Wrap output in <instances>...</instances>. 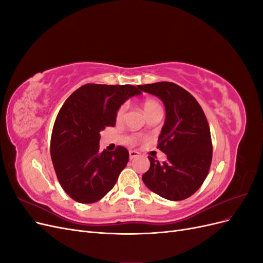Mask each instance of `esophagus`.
<instances>
[{
	"label": "esophagus",
	"instance_id": "34e87169",
	"mask_svg": "<svg viewBox=\"0 0 263 263\" xmlns=\"http://www.w3.org/2000/svg\"><path fill=\"white\" fill-rule=\"evenodd\" d=\"M139 155L138 151L136 150H129V159H134L135 157H137Z\"/></svg>",
	"mask_w": 263,
	"mask_h": 263
}]
</instances>
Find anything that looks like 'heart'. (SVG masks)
I'll return each mask as SVG.
<instances>
[{
  "mask_svg": "<svg viewBox=\"0 0 263 263\" xmlns=\"http://www.w3.org/2000/svg\"><path fill=\"white\" fill-rule=\"evenodd\" d=\"M157 108H161V106L159 105V103L155 100H147L144 103V110L145 113L148 114L149 112H153V110L157 109ZM127 110V105L123 104L121 107L117 109V113H116V119L117 121H122L125 116V113Z\"/></svg>",
  "mask_w": 263,
  "mask_h": 263,
  "instance_id": "obj_1",
  "label": "heart"
}]
</instances>
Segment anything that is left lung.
I'll use <instances>...</instances> for the list:
<instances>
[{
	"label": "left lung",
	"instance_id": "1",
	"mask_svg": "<svg viewBox=\"0 0 263 263\" xmlns=\"http://www.w3.org/2000/svg\"><path fill=\"white\" fill-rule=\"evenodd\" d=\"M138 87L160 99L165 107L158 148L166 160L159 162L149 156L150 168L142 181L166 200H185L201 187L210 171L213 146L208 119L197 101L178 84L157 82Z\"/></svg>",
	"mask_w": 263,
	"mask_h": 263
}]
</instances>
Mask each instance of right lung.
Segmentation results:
<instances>
[{
  "label": "right lung",
  "mask_w": 263,
  "mask_h": 263,
  "mask_svg": "<svg viewBox=\"0 0 263 263\" xmlns=\"http://www.w3.org/2000/svg\"><path fill=\"white\" fill-rule=\"evenodd\" d=\"M139 87L130 84H85L60 108L53 125L50 155L58 181L74 201H100L113 189L128 162L125 147L100 151V132L115 126L117 109Z\"/></svg>",
  "instance_id": "obj_1"
}]
</instances>
